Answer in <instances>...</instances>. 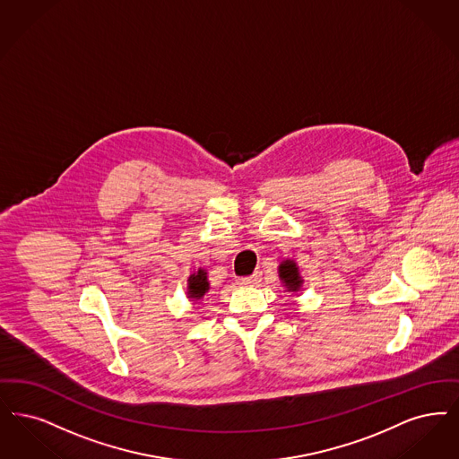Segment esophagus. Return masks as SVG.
<instances>
[{
  "mask_svg": "<svg viewBox=\"0 0 459 459\" xmlns=\"http://www.w3.org/2000/svg\"><path fill=\"white\" fill-rule=\"evenodd\" d=\"M259 281H261V275L255 273V275L240 278V280H238V285H242V287H255Z\"/></svg>",
  "mask_w": 459,
  "mask_h": 459,
  "instance_id": "1",
  "label": "esophagus"
}]
</instances>
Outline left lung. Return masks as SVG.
<instances>
[{"label": "left lung", "mask_w": 459, "mask_h": 459, "mask_svg": "<svg viewBox=\"0 0 459 459\" xmlns=\"http://www.w3.org/2000/svg\"><path fill=\"white\" fill-rule=\"evenodd\" d=\"M278 276H280V281L283 283L287 292H294V294L300 292L304 278L300 276V270H299L294 259L287 257L278 264Z\"/></svg>", "instance_id": "left-lung-1"}]
</instances>
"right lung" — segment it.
<instances>
[{"mask_svg": "<svg viewBox=\"0 0 459 459\" xmlns=\"http://www.w3.org/2000/svg\"><path fill=\"white\" fill-rule=\"evenodd\" d=\"M208 292H210V281H208L206 270L198 268L191 272V275L187 276V292H186L187 299L193 304H198Z\"/></svg>", "mask_w": 459, "mask_h": 459, "instance_id": "obj_1", "label": "right lung"}]
</instances>
